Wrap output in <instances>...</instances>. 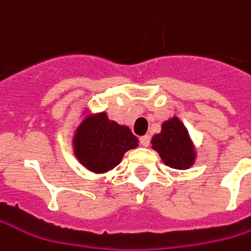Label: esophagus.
<instances>
[{
    "label": "esophagus",
    "instance_id": "1",
    "mask_svg": "<svg viewBox=\"0 0 251 251\" xmlns=\"http://www.w3.org/2000/svg\"><path fill=\"white\" fill-rule=\"evenodd\" d=\"M140 142L142 147H150V142H151L150 135H144V137H141Z\"/></svg>",
    "mask_w": 251,
    "mask_h": 251
}]
</instances>
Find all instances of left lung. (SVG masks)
Returning <instances> with one entry per match:
<instances>
[{
    "mask_svg": "<svg viewBox=\"0 0 251 251\" xmlns=\"http://www.w3.org/2000/svg\"><path fill=\"white\" fill-rule=\"evenodd\" d=\"M152 148L158 151L162 160L173 169H188L196 158L187 128L177 117L162 124V132L152 138Z\"/></svg>",
    "mask_w": 251,
    "mask_h": 251,
    "instance_id": "8db88e82",
    "label": "left lung"
}]
</instances>
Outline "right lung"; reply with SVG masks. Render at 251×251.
I'll return each mask as SVG.
<instances>
[{
    "instance_id": "right-lung-1",
    "label": "right lung",
    "mask_w": 251,
    "mask_h": 251,
    "mask_svg": "<svg viewBox=\"0 0 251 251\" xmlns=\"http://www.w3.org/2000/svg\"><path fill=\"white\" fill-rule=\"evenodd\" d=\"M75 155L92 172H107L117 166L123 155L138 145L130 128L119 126L100 113L82 121L74 138Z\"/></svg>"
}]
</instances>
